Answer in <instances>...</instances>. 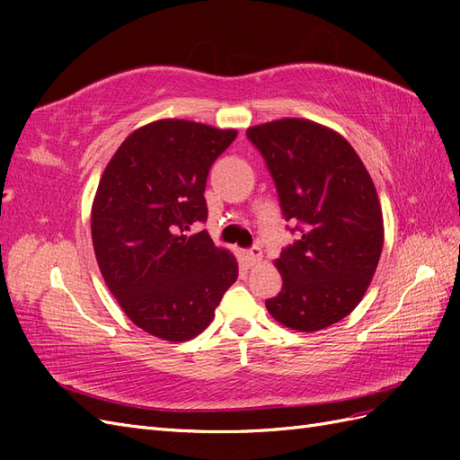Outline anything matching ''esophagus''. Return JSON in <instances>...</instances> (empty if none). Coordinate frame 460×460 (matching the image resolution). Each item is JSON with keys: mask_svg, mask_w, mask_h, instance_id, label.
Instances as JSON below:
<instances>
[{"mask_svg": "<svg viewBox=\"0 0 460 460\" xmlns=\"http://www.w3.org/2000/svg\"><path fill=\"white\" fill-rule=\"evenodd\" d=\"M242 257H243V261L249 264V267H252V264H255L257 261H261V257H262V252H261V247H252V249H245V252L242 253Z\"/></svg>", "mask_w": 460, "mask_h": 460, "instance_id": "34e87169", "label": "esophagus"}]
</instances>
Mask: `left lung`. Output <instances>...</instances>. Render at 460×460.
Here are the masks:
<instances>
[{
    "mask_svg": "<svg viewBox=\"0 0 460 460\" xmlns=\"http://www.w3.org/2000/svg\"><path fill=\"white\" fill-rule=\"evenodd\" d=\"M247 137L267 161L284 218L299 222V240L274 262L282 291L267 309L297 332L336 324L363 299L382 255L372 178L343 136L313 120H272Z\"/></svg>",
    "mask_w": 460,
    "mask_h": 460,
    "instance_id": "8db88e82",
    "label": "left lung"
}]
</instances>
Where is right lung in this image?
Wrapping results in <instances>:
<instances>
[{
  "label": "right lung",
  "mask_w": 460,
  "mask_h": 460,
  "mask_svg": "<svg viewBox=\"0 0 460 460\" xmlns=\"http://www.w3.org/2000/svg\"><path fill=\"white\" fill-rule=\"evenodd\" d=\"M238 132L182 119L134 130L105 166L92 205V242L111 294L132 323L186 341L215 318L238 261L208 238V169Z\"/></svg>",
  "instance_id": "add662e5"
}]
</instances>
